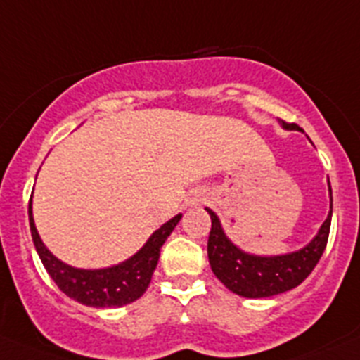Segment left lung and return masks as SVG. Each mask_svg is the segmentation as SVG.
Here are the masks:
<instances>
[{
    "mask_svg": "<svg viewBox=\"0 0 360 360\" xmlns=\"http://www.w3.org/2000/svg\"><path fill=\"white\" fill-rule=\"evenodd\" d=\"M281 123L286 130H301L295 123H286V121ZM206 212L212 219L210 236H208V261L212 271L230 292L248 299L271 297L299 286L317 266L330 236L331 212L308 246L293 254L259 257V255L245 254L243 250L232 245L230 239L224 236L217 215L210 208H206Z\"/></svg>",
    "mask_w": 360,
    "mask_h": 360,
    "instance_id": "1",
    "label": "left lung"
}]
</instances>
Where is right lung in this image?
<instances>
[{
    "label": "right lung",
    "mask_w": 360,
    "mask_h": 360,
    "mask_svg": "<svg viewBox=\"0 0 360 360\" xmlns=\"http://www.w3.org/2000/svg\"><path fill=\"white\" fill-rule=\"evenodd\" d=\"M179 219L181 214L162 224L159 230L152 233L146 245L134 257L121 262L117 266L103 268V270H79V268H72L61 262L46 250L34 224L32 201L29 202L30 233H32L34 246L45 270L65 295L94 308L124 306L139 299L146 292L152 281V274L158 266L161 246L179 223Z\"/></svg>",
    "instance_id": "add662e5"
}]
</instances>
